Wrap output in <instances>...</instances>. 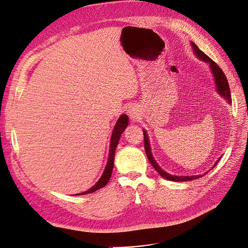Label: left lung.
<instances>
[{
  "label": "left lung",
  "instance_id": "obj_1",
  "mask_svg": "<svg viewBox=\"0 0 248 248\" xmlns=\"http://www.w3.org/2000/svg\"><path fill=\"white\" fill-rule=\"evenodd\" d=\"M192 45V47L196 53V56L199 57L201 60L204 61V62H207L210 64L211 66V69H212V72L214 74V77H215V81H216V85H217V91L219 92V93L224 96L225 98H227L228 101H229L231 103V93H230V88H229V84H228V80L227 78L224 74V72L222 71V69L217 66L212 59L210 57H207L203 52H202L201 49L199 48V46H197L195 44L191 43ZM143 136H144V150H145V154L147 155V158L148 161H150V163L152 164V166L154 167V169L160 174L163 178H165V179H168L170 181H189V180H194V179H197V178H201L202 177V175H194V176H174V175H171V174H168L166 173L164 170H162L160 167H158V165L156 164V162L154 160V157L152 155V153H151V147H150V142H148V138H147V135L145 133V131H143ZM221 158V157H220ZM219 160L217 161V163L214 165L216 166L217 164V162L220 161Z\"/></svg>",
  "mask_w": 248,
  "mask_h": 248
}]
</instances>
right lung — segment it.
Returning <instances> with one entry per match:
<instances>
[{
  "mask_svg": "<svg viewBox=\"0 0 248 248\" xmlns=\"http://www.w3.org/2000/svg\"><path fill=\"white\" fill-rule=\"evenodd\" d=\"M128 124V117L126 115H122L120 118L118 119V121L116 123V126L113 130V134H112V138H111V147H110V155H108V160L106 166V169L102 175V177L98 180L90 190L84 191L82 193H79V195L82 194H86V193H92L94 192L98 189L103 188L108 182L110 180L111 175H112V171H113V167H114V158H115V151L117 144L119 142V140H120V136L123 133V131L125 130V128L127 127Z\"/></svg>",
  "mask_w": 248,
  "mask_h": 248,
  "instance_id": "add662e5",
  "label": "right lung"
}]
</instances>
